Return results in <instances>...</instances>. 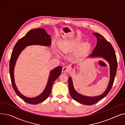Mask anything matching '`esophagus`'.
Here are the masks:
<instances>
[{
    "label": "esophagus",
    "mask_w": 125,
    "mask_h": 125,
    "mask_svg": "<svg viewBox=\"0 0 125 125\" xmlns=\"http://www.w3.org/2000/svg\"><path fill=\"white\" fill-rule=\"evenodd\" d=\"M62 71L63 73H68L70 71V68L68 67H67V66H64L62 68Z\"/></svg>",
    "instance_id": "1"
}]
</instances>
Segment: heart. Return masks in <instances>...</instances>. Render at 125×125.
Masks as SVG:
<instances>
[{
	"label": "heart",
	"mask_w": 125,
	"mask_h": 125,
	"mask_svg": "<svg viewBox=\"0 0 125 125\" xmlns=\"http://www.w3.org/2000/svg\"><path fill=\"white\" fill-rule=\"evenodd\" d=\"M59 48L62 52L63 53H67L74 50L78 45V43L75 41H70L65 40L61 41L59 43ZM89 48L88 43H85L83 46V49L87 50Z\"/></svg>",
	"instance_id": "b5f03b06"
}]
</instances>
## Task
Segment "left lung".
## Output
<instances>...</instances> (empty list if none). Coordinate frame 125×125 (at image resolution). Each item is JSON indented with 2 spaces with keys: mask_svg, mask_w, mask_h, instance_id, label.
Segmentation results:
<instances>
[{
  "mask_svg": "<svg viewBox=\"0 0 125 125\" xmlns=\"http://www.w3.org/2000/svg\"><path fill=\"white\" fill-rule=\"evenodd\" d=\"M97 38V45L93 50L91 57H101L106 60L110 65V80L107 89L105 92L98 96L88 97L83 96L79 94L74 89L73 85L72 80L71 77L68 78L69 92L71 97L79 103L91 105L97 103L99 101L105 97L111 91L113 87L118 67V62L115 51L110 42L107 41L103 36L99 33H93Z\"/></svg>",
  "mask_w": 125,
  "mask_h": 125,
  "instance_id": "8db88e82",
  "label": "left lung"
}]
</instances>
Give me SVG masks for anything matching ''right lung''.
I'll return each instance as SVG.
<instances>
[{
  "label": "right lung",
  "mask_w": 125,
  "mask_h": 125,
  "mask_svg": "<svg viewBox=\"0 0 125 125\" xmlns=\"http://www.w3.org/2000/svg\"><path fill=\"white\" fill-rule=\"evenodd\" d=\"M32 45L50 46L51 45L50 35L46 33L44 29H35V30L29 31L25 36L18 40L13 47L10 61V74L12 87L18 96L28 104H37L44 101L49 97L51 92L52 84L55 80L60 76L62 67L61 66L57 67L50 72L49 78L45 88L39 96L33 98H29L21 94L18 91L14 83V68L17 58L22 50L26 46Z\"/></svg>",
  "instance_id": "1"
}]
</instances>
